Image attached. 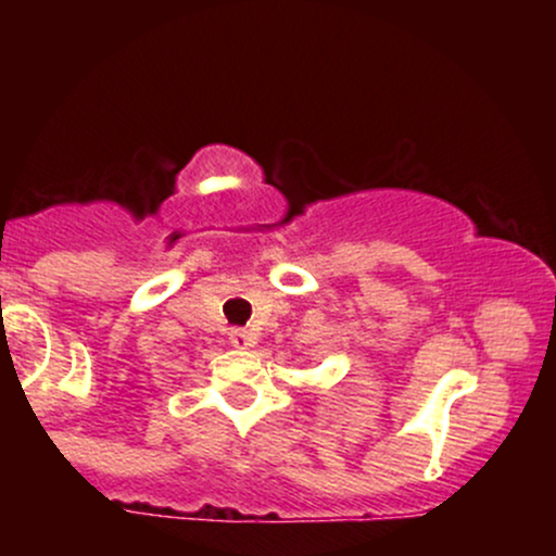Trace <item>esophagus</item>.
I'll return each instance as SVG.
<instances>
[{"label":"esophagus","instance_id":"obj_1","mask_svg":"<svg viewBox=\"0 0 556 556\" xmlns=\"http://www.w3.org/2000/svg\"><path fill=\"white\" fill-rule=\"evenodd\" d=\"M229 342H232L235 348H251V344L256 342V337L245 329H232L229 331Z\"/></svg>","mask_w":556,"mask_h":556}]
</instances>
